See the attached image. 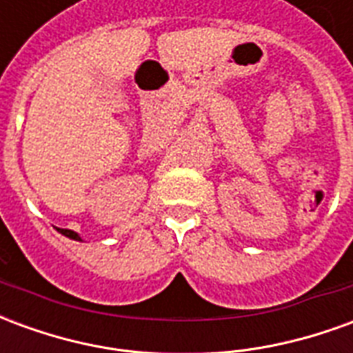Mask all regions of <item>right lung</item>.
I'll return each mask as SVG.
<instances>
[{
    "instance_id": "right-lung-1",
    "label": "right lung",
    "mask_w": 353,
    "mask_h": 353,
    "mask_svg": "<svg viewBox=\"0 0 353 353\" xmlns=\"http://www.w3.org/2000/svg\"><path fill=\"white\" fill-rule=\"evenodd\" d=\"M57 230L60 234H64L65 238H70V240H75V242H83V238L79 236V232H75V230H70V229H58Z\"/></svg>"
}]
</instances>
